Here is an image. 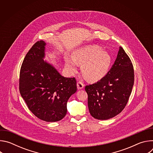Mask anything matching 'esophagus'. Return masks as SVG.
I'll return each instance as SVG.
<instances>
[{"mask_svg": "<svg viewBox=\"0 0 153 153\" xmlns=\"http://www.w3.org/2000/svg\"><path fill=\"white\" fill-rule=\"evenodd\" d=\"M77 86L78 90H80V89H82L83 88L84 84L81 81H79L77 83Z\"/></svg>", "mask_w": 153, "mask_h": 153, "instance_id": "34e87169", "label": "esophagus"}]
</instances>
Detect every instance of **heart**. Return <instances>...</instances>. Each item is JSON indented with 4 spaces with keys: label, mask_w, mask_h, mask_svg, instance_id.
Instances as JSON below:
<instances>
[{
    "label": "heart",
    "mask_w": 153,
    "mask_h": 153,
    "mask_svg": "<svg viewBox=\"0 0 153 153\" xmlns=\"http://www.w3.org/2000/svg\"><path fill=\"white\" fill-rule=\"evenodd\" d=\"M112 59L108 52L97 45H88L75 50L73 57L65 59V64L73 73L79 65H82L83 75L90 80L96 81L106 75L110 70Z\"/></svg>",
    "instance_id": "obj_1"
}]
</instances>
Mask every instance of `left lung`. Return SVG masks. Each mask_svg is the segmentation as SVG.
Here are the masks:
<instances>
[{
    "label": "left lung",
    "mask_w": 153,
    "mask_h": 153,
    "mask_svg": "<svg viewBox=\"0 0 153 153\" xmlns=\"http://www.w3.org/2000/svg\"><path fill=\"white\" fill-rule=\"evenodd\" d=\"M134 81L133 65L120 47L112 67L100 81L85 86L91 115L99 120L111 119L125 108Z\"/></svg>",
    "instance_id": "1"
}]
</instances>
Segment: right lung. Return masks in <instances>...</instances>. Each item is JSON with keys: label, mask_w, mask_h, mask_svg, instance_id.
<instances>
[{"label": "right lung", "mask_w": 153, "mask_h": 153, "mask_svg": "<svg viewBox=\"0 0 153 153\" xmlns=\"http://www.w3.org/2000/svg\"><path fill=\"white\" fill-rule=\"evenodd\" d=\"M44 41L36 42L25 56L19 76V91L29 110L45 122H57L67 112V103L77 91L74 77L62 76L43 60Z\"/></svg>", "instance_id": "right-lung-1"}]
</instances>
